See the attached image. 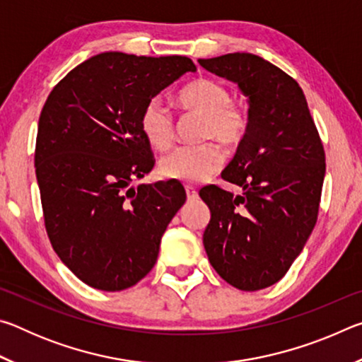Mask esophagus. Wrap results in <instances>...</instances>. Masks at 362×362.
Wrapping results in <instances>:
<instances>
[{
    "mask_svg": "<svg viewBox=\"0 0 362 362\" xmlns=\"http://www.w3.org/2000/svg\"><path fill=\"white\" fill-rule=\"evenodd\" d=\"M185 192H187V198H188V201H194V199H198V192H196L194 188H192V187H187V188H185Z\"/></svg>",
    "mask_w": 362,
    "mask_h": 362,
    "instance_id": "34e87169",
    "label": "esophagus"
}]
</instances>
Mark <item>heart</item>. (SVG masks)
<instances>
[{"label":"heart","mask_w":362,"mask_h":362,"mask_svg":"<svg viewBox=\"0 0 362 362\" xmlns=\"http://www.w3.org/2000/svg\"><path fill=\"white\" fill-rule=\"evenodd\" d=\"M179 105L189 113L204 116L203 140H218L226 148L240 145L249 132V116L233 103L231 90L216 79L201 78L177 95ZM140 131L155 150H168L174 144L175 126L169 108L161 100L151 99L140 113ZM223 155L217 144L180 146L159 163L164 179L193 185L217 173Z\"/></svg>","instance_id":"b5f03b06"}]
</instances>
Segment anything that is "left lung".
<instances>
[{"mask_svg": "<svg viewBox=\"0 0 362 362\" xmlns=\"http://www.w3.org/2000/svg\"><path fill=\"white\" fill-rule=\"evenodd\" d=\"M198 62L249 99V132L222 173L243 193L199 192L211 209L204 249L226 283L260 291L284 276L315 228L326 153L302 88L276 65L249 52Z\"/></svg>", "mask_w": 362, "mask_h": 362, "instance_id": "8db88e82", "label": "left lung"}]
</instances>
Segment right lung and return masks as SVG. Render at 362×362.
<instances>
[{"mask_svg":"<svg viewBox=\"0 0 362 362\" xmlns=\"http://www.w3.org/2000/svg\"><path fill=\"white\" fill-rule=\"evenodd\" d=\"M187 71H196L188 57L102 52L60 79L41 110L35 168L49 241L94 289L145 278L185 203L177 182L129 185L155 166L140 113Z\"/></svg>","mask_w":362,"mask_h":362,"instance_id":"obj_1","label":"right lung"}]
</instances>
